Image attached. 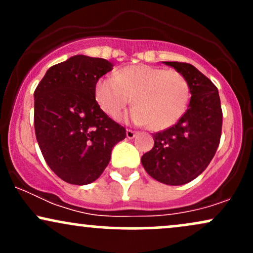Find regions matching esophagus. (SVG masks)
<instances>
[{"label": "esophagus", "mask_w": 253, "mask_h": 253, "mask_svg": "<svg viewBox=\"0 0 253 253\" xmlns=\"http://www.w3.org/2000/svg\"><path fill=\"white\" fill-rule=\"evenodd\" d=\"M126 135H127V138H128V139H133L136 135V132H135V130H133V129H127L126 130Z\"/></svg>", "instance_id": "1"}]
</instances>
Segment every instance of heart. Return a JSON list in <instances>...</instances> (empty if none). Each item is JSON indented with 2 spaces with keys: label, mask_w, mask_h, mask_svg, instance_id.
<instances>
[{
  "label": "heart",
  "mask_w": 253,
  "mask_h": 253,
  "mask_svg": "<svg viewBox=\"0 0 253 253\" xmlns=\"http://www.w3.org/2000/svg\"><path fill=\"white\" fill-rule=\"evenodd\" d=\"M101 109L113 119L121 118L133 98L130 119L152 130L170 128L181 120L190 101V86L181 72L135 64L115 78H101L95 88Z\"/></svg>",
  "instance_id": "obj_1"
}]
</instances>
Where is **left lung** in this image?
Wrapping results in <instances>:
<instances>
[{"label": "left lung", "instance_id": "1", "mask_svg": "<svg viewBox=\"0 0 253 253\" xmlns=\"http://www.w3.org/2000/svg\"><path fill=\"white\" fill-rule=\"evenodd\" d=\"M187 78L189 108L170 128L153 133L152 150L141 157L146 172L168 185H182L201 175L220 144L222 109L217 88L191 64L164 62Z\"/></svg>", "mask_w": 253, "mask_h": 253}]
</instances>
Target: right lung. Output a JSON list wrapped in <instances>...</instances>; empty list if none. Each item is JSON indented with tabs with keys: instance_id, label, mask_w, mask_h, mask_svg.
Wrapping results in <instances>:
<instances>
[{
	"instance_id": "1",
	"label": "right lung",
	"mask_w": 253,
	"mask_h": 253,
	"mask_svg": "<svg viewBox=\"0 0 253 253\" xmlns=\"http://www.w3.org/2000/svg\"><path fill=\"white\" fill-rule=\"evenodd\" d=\"M113 69L102 58L74 56L51 66L34 91V129L50 169L63 181H96L126 128L95 98L97 81Z\"/></svg>"
}]
</instances>
